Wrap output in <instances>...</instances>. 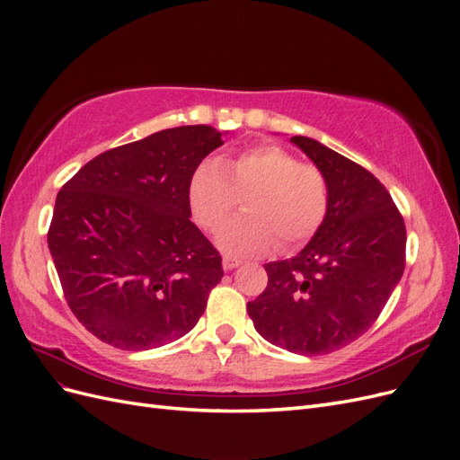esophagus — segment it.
Here are the masks:
<instances>
[{
    "label": "esophagus",
    "mask_w": 460,
    "mask_h": 460,
    "mask_svg": "<svg viewBox=\"0 0 460 460\" xmlns=\"http://www.w3.org/2000/svg\"><path fill=\"white\" fill-rule=\"evenodd\" d=\"M240 264H242L240 259H234V257H225V259H222V269H225V270L238 269Z\"/></svg>",
    "instance_id": "1"
}]
</instances>
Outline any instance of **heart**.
Segmentation results:
<instances>
[{
	"mask_svg": "<svg viewBox=\"0 0 460 460\" xmlns=\"http://www.w3.org/2000/svg\"><path fill=\"white\" fill-rule=\"evenodd\" d=\"M245 196V217L226 222L217 234L218 249L230 257L267 253L276 238L284 249L297 247L318 230L328 211L323 172L278 146L207 159L190 178L191 215L205 230H217Z\"/></svg>",
	"mask_w": 460,
	"mask_h": 460,
	"instance_id": "1",
	"label": "heart"
}]
</instances>
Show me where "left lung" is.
<instances>
[{"instance_id":"8db88e82","label":"left lung","mask_w":460,"mask_h":460,"mask_svg":"<svg viewBox=\"0 0 460 460\" xmlns=\"http://www.w3.org/2000/svg\"><path fill=\"white\" fill-rule=\"evenodd\" d=\"M296 144L328 184V211L311 242L264 264L269 286L247 303L272 345L314 357L349 345L376 323L405 270V222L387 190L363 166L313 137Z\"/></svg>"}]
</instances>
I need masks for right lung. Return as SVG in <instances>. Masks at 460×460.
Segmentation results:
<instances>
[{"instance_id": "1", "label": "right lung", "mask_w": 460, "mask_h": 460, "mask_svg": "<svg viewBox=\"0 0 460 460\" xmlns=\"http://www.w3.org/2000/svg\"><path fill=\"white\" fill-rule=\"evenodd\" d=\"M226 134L155 132L97 155L58 193L49 253L68 307L97 340L144 351L198 324L225 272L190 220L188 186Z\"/></svg>"}]
</instances>
